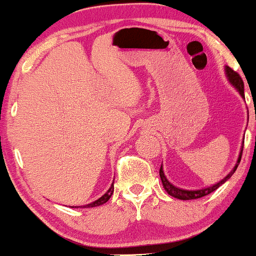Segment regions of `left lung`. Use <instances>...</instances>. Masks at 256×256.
<instances>
[{"instance_id": "1", "label": "left lung", "mask_w": 256, "mask_h": 256, "mask_svg": "<svg viewBox=\"0 0 256 256\" xmlns=\"http://www.w3.org/2000/svg\"><path fill=\"white\" fill-rule=\"evenodd\" d=\"M225 74H226V78H228V83H230L232 86H234V89L237 90V92L240 94V98H244V84H243V80H242V78L240 77V74H237L236 72L232 71V70L228 66H225ZM243 143H244V140H243ZM243 143H242V146H240V152L238 158H237V161H236V165H234V168L231 170L230 173H228V174L226 176L225 178H222V180L218 182V183L210 185V186L202 188V189H196V190L182 189V188H178V186H176V185H173L171 182L167 179L165 173H164L162 165H161V167H160V178H161V182H162L164 189L166 190L168 195H171V196H173V198H179V200H195V198H204V196H206V195H210V194L213 192L214 190L218 189L220 185L224 184L225 182L228 180V179H230L231 176L234 174V172H236L237 167H238L240 162V158H242Z\"/></svg>"}]
</instances>
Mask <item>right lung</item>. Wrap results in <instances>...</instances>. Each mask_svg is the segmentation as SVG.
Returning <instances> with one entry per match:
<instances>
[{
  "label": "right lung",
  "mask_w": 256,
  "mask_h": 256,
  "mask_svg": "<svg viewBox=\"0 0 256 256\" xmlns=\"http://www.w3.org/2000/svg\"><path fill=\"white\" fill-rule=\"evenodd\" d=\"M113 192H114V182H113V183H112L110 189L107 190V192L104 194V195H102L100 198L96 200V201L91 202V204H84V206H72V208H79V207H80V208H91V207H98V206H101V204H106V202H107L108 200L110 198V196H112V194H113Z\"/></svg>",
  "instance_id": "1"
}]
</instances>
